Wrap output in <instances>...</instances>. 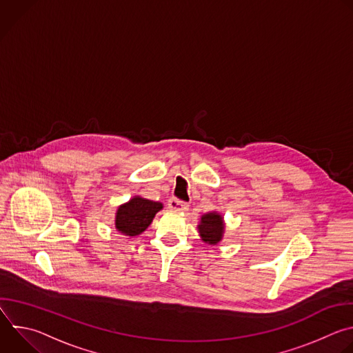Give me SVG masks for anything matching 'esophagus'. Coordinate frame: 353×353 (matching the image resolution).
I'll return each mask as SVG.
<instances>
[{"label":"esophagus","instance_id":"1","mask_svg":"<svg viewBox=\"0 0 353 353\" xmlns=\"http://www.w3.org/2000/svg\"><path fill=\"white\" fill-rule=\"evenodd\" d=\"M169 208L173 210V211H177V212H184L188 210V205L184 203V201H180L177 198H172L169 199Z\"/></svg>","mask_w":353,"mask_h":353}]
</instances>
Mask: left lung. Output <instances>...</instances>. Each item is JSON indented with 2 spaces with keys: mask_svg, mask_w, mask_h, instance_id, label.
<instances>
[{
  "mask_svg": "<svg viewBox=\"0 0 353 353\" xmlns=\"http://www.w3.org/2000/svg\"><path fill=\"white\" fill-rule=\"evenodd\" d=\"M198 232L203 241L208 244H218L225 232V223H223V216L218 212H208L201 216L199 225H198Z\"/></svg>",
  "mask_w": 353,
  "mask_h": 353,
  "instance_id": "left-lung-1",
  "label": "left lung"
}]
</instances>
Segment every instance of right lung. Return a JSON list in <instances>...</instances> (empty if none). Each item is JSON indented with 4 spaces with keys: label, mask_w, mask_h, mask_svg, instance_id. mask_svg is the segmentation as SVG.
Masks as SVG:
<instances>
[{
    "label": "right lung",
    "mask_w": 353,
    "mask_h": 353,
    "mask_svg": "<svg viewBox=\"0 0 353 353\" xmlns=\"http://www.w3.org/2000/svg\"><path fill=\"white\" fill-rule=\"evenodd\" d=\"M163 208L158 201L134 196L119 207L116 212V229L125 236H138L152 223L155 215Z\"/></svg>",
    "instance_id": "right-lung-1"
}]
</instances>
